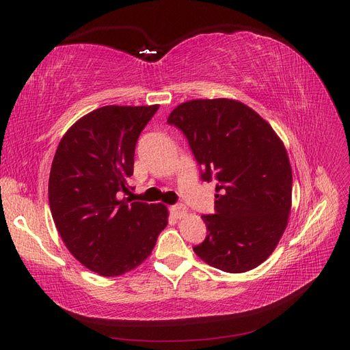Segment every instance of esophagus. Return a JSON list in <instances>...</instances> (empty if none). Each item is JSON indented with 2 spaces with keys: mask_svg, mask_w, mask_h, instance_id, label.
<instances>
[{
  "mask_svg": "<svg viewBox=\"0 0 350 350\" xmlns=\"http://www.w3.org/2000/svg\"><path fill=\"white\" fill-rule=\"evenodd\" d=\"M171 213H172L176 219H179V217H183V216L187 215V207H185L184 204H175V206L171 207Z\"/></svg>",
  "mask_w": 350,
  "mask_h": 350,
  "instance_id": "esophagus-1",
  "label": "esophagus"
}]
</instances>
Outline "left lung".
Wrapping results in <instances>:
<instances>
[{"instance_id":"8db88e82","label":"left lung","mask_w":350,"mask_h":350,"mask_svg":"<svg viewBox=\"0 0 350 350\" xmlns=\"http://www.w3.org/2000/svg\"><path fill=\"white\" fill-rule=\"evenodd\" d=\"M167 124L187 137L201 179L216 183L215 215H203L208 235L197 256L226 273L266 261L288 226L292 167L271 125L234 99H196L171 112Z\"/></svg>"}]
</instances>
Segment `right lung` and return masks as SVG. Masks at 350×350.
<instances>
[{
  "label": "right lung",
  "mask_w": 350,
  "mask_h": 350,
  "mask_svg": "<svg viewBox=\"0 0 350 350\" xmlns=\"http://www.w3.org/2000/svg\"><path fill=\"white\" fill-rule=\"evenodd\" d=\"M157 109H94L70 126L52 161L48 197L58 234L74 258L105 278L139 267L167 225L166 206L122 197L137 140Z\"/></svg>",
  "instance_id": "obj_1"
}]
</instances>
